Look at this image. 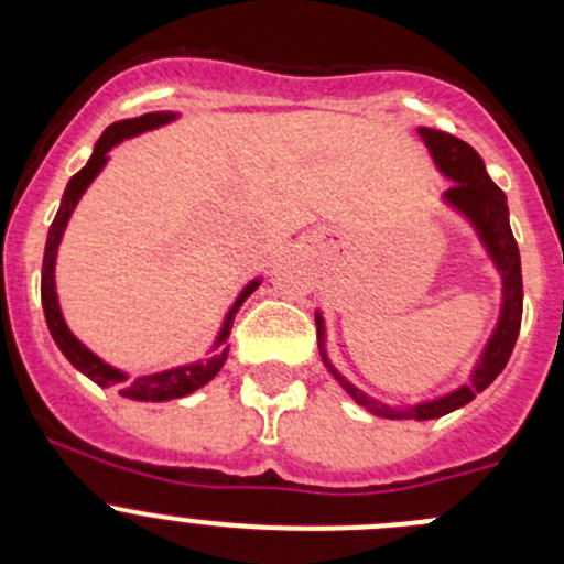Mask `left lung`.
<instances>
[{"label": "left lung", "instance_id": "8db88e82", "mask_svg": "<svg viewBox=\"0 0 564 564\" xmlns=\"http://www.w3.org/2000/svg\"><path fill=\"white\" fill-rule=\"evenodd\" d=\"M417 133L420 139L425 141V147H429L436 169H440L447 180H453L451 191H445V202L451 204L453 209H458V213L475 226L477 237H480L488 256H491L494 267H497L499 275H502V311H499L497 329H494V335L488 338L482 357L477 360L475 371H471L469 384H460L458 390L447 392V395L434 398V401L414 403V406H390V403L377 401V398L366 395L360 388H355V384L329 362L327 351H324V318L322 314H316L318 351H322L324 368L329 371V377L349 392L362 409H368V412L377 414V417L390 420H434L466 406L477 392L486 390L488 384L502 373V368L508 366L521 329V311H524L521 256L519 246H516L513 231H510L508 198H505V193L494 185V180L486 172L482 158L477 155L466 141L434 128H417Z\"/></svg>", "mask_w": 564, "mask_h": 564}]
</instances>
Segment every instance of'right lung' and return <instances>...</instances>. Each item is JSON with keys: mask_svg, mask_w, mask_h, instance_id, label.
Returning a JSON list of instances; mask_svg holds the SVG:
<instances>
[{"mask_svg": "<svg viewBox=\"0 0 564 564\" xmlns=\"http://www.w3.org/2000/svg\"><path fill=\"white\" fill-rule=\"evenodd\" d=\"M176 119V113L172 111H152V113H141V117L133 119H122V122L108 124L104 130V135L95 144L93 158L87 161V166L82 169L78 174L70 176L65 187V196H62L59 209H56V218L48 229V240H45V253H43V278H40V297H43V314L45 322H48L51 338L56 340L62 355L73 362V368L84 373V377L93 379L95 384L100 388H117L119 395L130 398V401H172V398H182L191 395L193 390L204 388L215 373L224 368L226 357H229V346H226V338H229L231 322H235V314L240 311V305L253 294V289L259 286V278L250 281L246 289L240 292L237 303L231 305V311L226 314L224 327H220L218 338H215L213 346V357L209 360H198L191 362V366H180V368H169V371L161 373H150V377H135L130 379L128 373H122L119 368L108 366V362L100 360L95 351H89L76 335L70 333V327L65 324L59 311V297H56V283H54V264H56V250H59L62 235H65V226L70 220L73 209H76L78 198L84 196V191L89 187V182L100 174V169L106 166L108 152L111 147H117L122 139H130V135H139L144 130L161 128V124L172 122Z\"/></svg>", "mask_w": 564, "mask_h": 564, "instance_id": "right-lung-1", "label": "right lung"}]
</instances>
